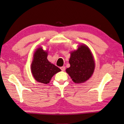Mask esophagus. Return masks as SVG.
<instances>
[{
	"label": "esophagus",
	"mask_w": 124,
	"mask_h": 124,
	"mask_svg": "<svg viewBox=\"0 0 124 124\" xmlns=\"http://www.w3.org/2000/svg\"><path fill=\"white\" fill-rule=\"evenodd\" d=\"M61 69L62 70V71H65V69H66V67L65 66H62V67H61Z\"/></svg>",
	"instance_id": "obj_1"
}]
</instances>
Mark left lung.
Masks as SVG:
<instances>
[{
	"label": "left lung",
	"instance_id": "1",
	"mask_svg": "<svg viewBox=\"0 0 124 124\" xmlns=\"http://www.w3.org/2000/svg\"><path fill=\"white\" fill-rule=\"evenodd\" d=\"M69 62L70 67L66 69V72L75 83H83L93 74L94 60L89 48L84 44L71 52Z\"/></svg>",
	"mask_w": 124,
	"mask_h": 124
}]
</instances>
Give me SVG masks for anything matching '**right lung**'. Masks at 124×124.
Masks as SVG:
<instances>
[{
	"label": "right lung",
	"mask_w": 124,
	"mask_h": 124,
	"mask_svg": "<svg viewBox=\"0 0 124 124\" xmlns=\"http://www.w3.org/2000/svg\"><path fill=\"white\" fill-rule=\"evenodd\" d=\"M47 52L38 48L33 55L31 70L35 79L40 83L47 84L54 75L61 71L58 67L52 64L47 59Z\"/></svg>",
	"instance_id": "right-lung-1"
}]
</instances>
